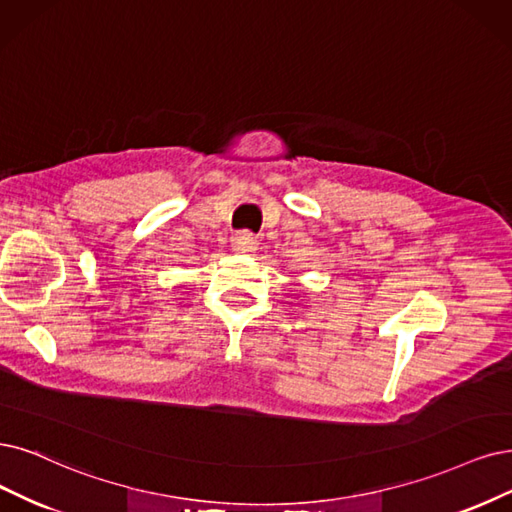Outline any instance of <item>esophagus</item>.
Returning a JSON list of instances; mask_svg holds the SVG:
<instances>
[{
    "mask_svg": "<svg viewBox=\"0 0 512 512\" xmlns=\"http://www.w3.org/2000/svg\"><path fill=\"white\" fill-rule=\"evenodd\" d=\"M232 246H234V251L240 255H253L257 249V238L251 232H238L232 238Z\"/></svg>",
    "mask_w": 512,
    "mask_h": 512,
    "instance_id": "obj_1",
    "label": "esophagus"
}]
</instances>
